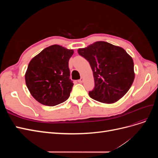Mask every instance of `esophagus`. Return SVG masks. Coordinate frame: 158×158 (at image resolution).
I'll use <instances>...</instances> for the list:
<instances>
[{
    "label": "esophagus",
    "instance_id": "obj_1",
    "mask_svg": "<svg viewBox=\"0 0 158 158\" xmlns=\"http://www.w3.org/2000/svg\"><path fill=\"white\" fill-rule=\"evenodd\" d=\"M83 81H84V78L82 77L80 80H78V82H79V83H82Z\"/></svg>",
    "mask_w": 158,
    "mask_h": 158
}]
</instances>
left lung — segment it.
I'll return each instance as SVG.
<instances>
[{
  "mask_svg": "<svg viewBox=\"0 0 158 158\" xmlns=\"http://www.w3.org/2000/svg\"><path fill=\"white\" fill-rule=\"evenodd\" d=\"M93 71L95 87L90 98L104 103H113L125 95L135 80L132 57L122 47L97 41L78 49Z\"/></svg>",
  "mask_w": 158,
  "mask_h": 158,
  "instance_id": "obj_1",
  "label": "left lung"
}]
</instances>
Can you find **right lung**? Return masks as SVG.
<instances>
[{
	"mask_svg": "<svg viewBox=\"0 0 158 158\" xmlns=\"http://www.w3.org/2000/svg\"><path fill=\"white\" fill-rule=\"evenodd\" d=\"M73 53V49L53 45L30 60L25 74L26 84L38 102L55 106L69 98L73 83L70 79L69 61Z\"/></svg>",
	"mask_w": 158,
	"mask_h": 158,
	"instance_id": "add662e5",
	"label": "right lung"
}]
</instances>
